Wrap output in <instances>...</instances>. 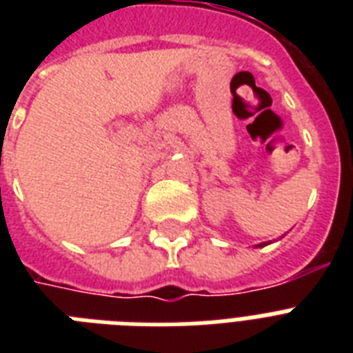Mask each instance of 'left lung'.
Returning a JSON list of instances; mask_svg holds the SVG:
<instances>
[{"label": "left lung", "mask_w": 353, "mask_h": 353, "mask_svg": "<svg viewBox=\"0 0 353 353\" xmlns=\"http://www.w3.org/2000/svg\"><path fill=\"white\" fill-rule=\"evenodd\" d=\"M263 245H265V243H260V245H256V247H263Z\"/></svg>", "instance_id": "1"}]
</instances>
